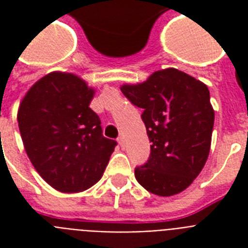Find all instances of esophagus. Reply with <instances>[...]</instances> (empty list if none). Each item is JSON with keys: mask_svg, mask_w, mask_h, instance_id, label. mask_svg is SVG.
<instances>
[{"mask_svg": "<svg viewBox=\"0 0 248 248\" xmlns=\"http://www.w3.org/2000/svg\"><path fill=\"white\" fill-rule=\"evenodd\" d=\"M118 144H120L121 148L124 149V136H121V138H118Z\"/></svg>", "mask_w": 248, "mask_h": 248, "instance_id": "34e87169", "label": "esophagus"}]
</instances>
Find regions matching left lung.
<instances>
[{"label": "left lung", "mask_w": 248, "mask_h": 248, "mask_svg": "<svg viewBox=\"0 0 248 248\" xmlns=\"http://www.w3.org/2000/svg\"><path fill=\"white\" fill-rule=\"evenodd\" d=\"M121 91L144 109L141 120L152 143L148 162L135 169L138 183L161 197L185 190L202 171L211 148L215 112L207 86L166 68L141 83H124Z\"/></svg>", "instance_id": "1"}]
</instances>
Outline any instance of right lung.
<instances>
[{"label":"right lung","instance_id":"1","mask_svg":"<svg viewBox=\"0 0 248 248\" xmlns=\"http://www.w3.org/2000/svg\"><path fill=\"white\" fill-rule=\"evenodd\" d=\"M95 89L78 76L51 72L20 101L17 124L33 167L63 193L83 192L100 180L117 143L103 136L90 103Z\"/></svg>","mask_w":248,"mask_h":248}]
</instances>
